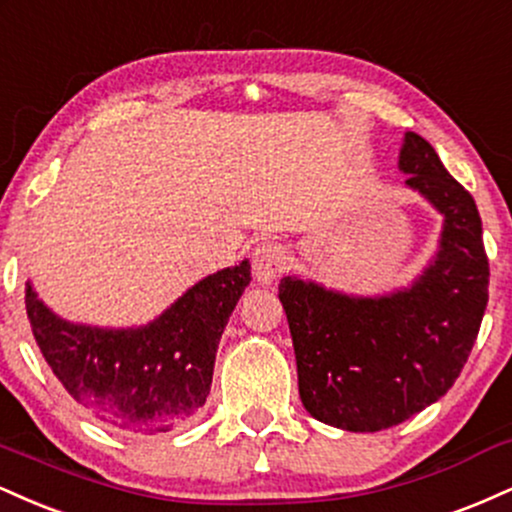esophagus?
<instances>
[{
  "instance_id": "1",
  "label": "esophagus",
  "mask_w": 512,
  "mask_h": 512,
  "mask_svg": "<svg viewBox=\"0 0 512 512\" xmlns=\"http://www.w3.org/2000/svg\"><path fill=\"white\" fill-rule=\"evenodd\" d=\"M290 263V254L280 242H261L251 254V266H254V278L261 285H270L280 278Z\"/></svg>"
}]
</instances>
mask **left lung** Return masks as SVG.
I'll use <instances>...</instances> for the list:
<instances>
[{"instance_id": "1", "label": "left lung", "mask_w": 512, "mask_h": 512, "mask_svg": "<svg viewBox=\"0 0 512 512\" xmlns=\"http://www.w3.org/2000/svg\"><path fill=\"white\" fill-rule=\"evenodd\" d=\"M398 167L443 215L441 244L424 273L383 297H352L290 275L278 287L299 398L311 417L345 431L390 429L443 398L489 302V258L470 191L414 131L405 134Z\"/></svg>"}]
</instances>
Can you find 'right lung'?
Segmentation results:
<instances>
[{"label": "right lung", "instance_id": "1", "mask_svg": "<svg viewBox=\"0 0 512 512\" xmlns=\"http://www.w3.org/2000/svg\"><path fill=\"white\" fill-rule=\"evenodd\" d=\"M251 282V263L218 270L141 328L69 323L26 282V311L52 374L100 422L131 434H162L203 407L218 342Z\"/></svg>", "mask_w": 512, "mask_h": 512}]
</instances>
